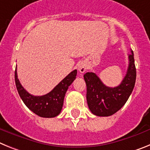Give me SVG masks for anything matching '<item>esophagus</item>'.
<instances>
[{
	"mask_svg": "<svg viewBox=\"0 0 150 150\" xmlns=\"http://www.w3.org/2000/svg\"><path fill=\"white\" fill-rule=\"evenodd\" d=\"M86 64L83 63V62H81V63L78 65V70H79V71L81 73V74H83V73H84L85 71H86Z\"/></svg>",
	"mask_w": 150,
	"mask_h": 150,
	"instance_id": "obj_1",
	"label": "esophagus"
}]
</instances>
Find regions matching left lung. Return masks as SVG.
I'll return each instance as SVG.
<instances>
[{
    "instance_id": "obj_1",
    "label": "left lung",
    "mask_w": 150,
    "mask_h": 150,
    "mask_svg": "<svg viewBox=\"0 0 150 150\" xmlns=\"http://www.w3.org/2000/svg\"><path fill=\"white\" fill-rule=\"evenodd\" d=\"M129 64L126 75L120 86L111 88L102 83L95 73L84 74L87 87L86 99L88 108L94 115L110 116L120 110L132 94L136 81V67L134 53L128 55Z\"/></svg>"
}]
</instances>
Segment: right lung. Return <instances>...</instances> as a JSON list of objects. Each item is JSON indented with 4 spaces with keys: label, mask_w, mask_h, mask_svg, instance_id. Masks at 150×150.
Segmentation results:
<instances>
[{
    "label": "right lung",
    "mask_w": 150,
    "mask_h": 150,
    "mask_svg": "<svg viewBox=\"0 0 150 150\" xmlns=\"http://www.w3.org/2000/svg\"><path fill=\"white\" fill-rule=\"evenodd\" d=\"M76 74L77 71L74 70L64 78L50 92L42 96H34L29 94L22 87L18 79L16 68V86L18 95L29 110L40 117L53 118L58 116L62 111L66 91L76 79Z\"/></svg>",
    "instance_id": "add662e5"
}]
</instances>
